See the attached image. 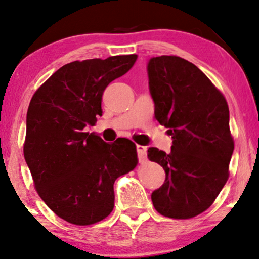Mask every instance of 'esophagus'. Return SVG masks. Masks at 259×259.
<instances>
[{"label": "esophagus", "instance_id": "obj_1", "mask_svg": "<svg viewBox=\"0 0 259 259\" xmlns=\"http://www.w3.org/2000/svg\"><path fill=\"white\" fill-rule=\"evenodd\" d=\"M136 150H137V155H139V160H140V161H145L146 155H147V149H146V147L137 145V146H136Z\"/></svg>", "mask_w": 259, "mask_h": 259}]
</instances>
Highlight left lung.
Segmentation results:
<instances>
[{
    "label": "left lung",
    "mask_w": 259,
    "mask_h": 259,
    "mask_svg": "<svg viewBox=\"0 0 259 259\" xmlns=\"http://www.w3.org/2000/svg\"><path fill=\"white\" fill-rule=\"evenodd\" d=\"M147 71L155 118L172 136L169 153L148 148L150 161L166 173L153 191V205L163 217L194 218L210 207L228 179L234 142L227 101L184 58L152 57Z\"/></svg>",
    "instance_id": "left-lung-1"
}]
</instances>
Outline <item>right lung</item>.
Instances as JSON below:
<instances>
[{"mask_svg": "<svg viewBox=\"0 0 259 259\" xmlns=\"http://www.w3.org/2000/svg\"><path fill=\"white\" fill-rule=\"evenodd\" d=\"M136 58L123 55L65 64L29 103L26 163L45 204L73 225H92L109 217L114 205V181L137 165L133 141L119 137L106 143L84 133L103 114L105 88L130 70Z\"/></svg>", "mask_w": 259, "mask_h": 259, "instance_id": "obj_1", "label": "right lung"}]
</instances>
